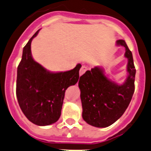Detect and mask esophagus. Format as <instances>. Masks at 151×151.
<instances>
[{"instance_id": "34e87169", "label": "esophagus", "mask_w": 151, "mask_h": 151, "mask_svg": "<svg viewBox=\"0 0 151 151\" xmlns=\"http://www.w3.org/2000/svg\"><path fill=\"white\" fill-rule=\"evenodd\" d=\"M87 67H86V66H82V67H81V69H80V71H79V75L80 76H82L83 74H84V73H85L86 71L87 70Z\"/></svg>"}]
</instances>
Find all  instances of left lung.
<instances>
[{
  "label": "left lung",
  "mask_w": 151,
  "mask_h": 151,
  "mask_svg": "<svg viewBox=\"0 0 151 151\" xmlns=\"http://www.w3.org/2000/svg\"><path fill=\"white\" fill-rule=\"evenodd\" d=\"M116 44L125 47L124 56L128 60V76L124 84L119 85L109 79L99 67L86 71L78 81L83 119L96 127H108L117 121L128 107L135 90L136 69L131 51L124 40H118Z\"/></svg>",
  "instance_id": "8db88e82"
}]
</instances>
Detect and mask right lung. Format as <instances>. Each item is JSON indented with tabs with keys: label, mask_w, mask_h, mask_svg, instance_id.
I'll return each mask as SVG.
<instances>
[{
	"label": "right lung",
	"mask_w": 151,
	"mask_h": 151,
	"mask_svg": "<svg viewBox=\"0 0 151 151\" xmlns=\"http://www.w3.org/2000/svg\"><path fill=\"white\" fill-rule=\"evenodd\" d=\"M35 32L23 50L17 71L16 96L26 117L36 125L46 126L56 122L61 116L66 90L79 78L81 65L66 72L52 73L34 61L31 42Z\"/></svg>",
	"instance_id": "add662e5"
}]
</instances>
